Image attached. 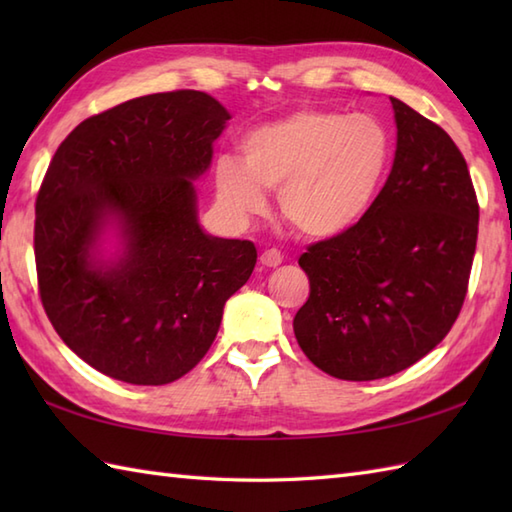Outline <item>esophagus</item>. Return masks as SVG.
I'll use <instances>...</instances> for the list:
<instances>
[{"label": "esophagus", "mask_w": 512, "mask_h": 512, "mask_svg": "<svg viewBox=\"0 0 512 512\" xmlns=\"http://www.w3.org/2000/svg\"><path fill=\"white\" fill-rule=\"evenodd\" d=\"M281 262H284V255H281V250H277V248H268L262 255H259V264H262L264 268H277Z\"/></svg>", "instance_id": "esophagus-1"}]
</instances>
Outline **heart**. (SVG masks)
<instances>
[{"label":"heart","instance_id":"obj_1","mask_svg":"<svg viewBox=\"0 0 512 512\" xmlns=\"http://www.w3.org/2000/svg\"><path fill=\"white\" fill-rule=\"evenodd\" d=\"M242 158L224 154L213 169L222 217L244 228L268 211L279 189L286 220L310 237L345 233L372 209L391 165V138L374 116L299 110L242 138Z\"/></svg>","mask_w":512,"mask_h":512}]
</instances>
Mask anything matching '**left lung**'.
<instances>
[{
	"label": "left lung",
	"mask_w": 512,
	"mask_h": 512,
	"mask_svg": "<svg viewBox=\"0 0 512 512\" xmlns=\"http://www.w3.org/2000/svg\"><path fill=\"white\" fill-rule=\"evenodd\" d=\"M396 156L372 209L299 257L310 297L292 321L325 374L376 380L427 356L460 314L477 244L469 167L442 127L389 96Z\"/></svg>",
	"instance_id": "8db88e82"
}]
</instances>
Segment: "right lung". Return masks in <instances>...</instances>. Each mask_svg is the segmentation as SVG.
I'll list each match as a JSON object with an SVG mask.
<instances>
[{"label":"right lung","instance_id":"1","mask_svg":"<svg viewBox=\"0 0 512 512\" xmlns=\"http://www.w3.org/2000/svg\"><path fill=\"white\" fill-rule=\"evenodd\" d=\"M228 121L206 92L140 96L74 127L50 162L35 206L41 303L105 376L167 385L191 372L253 273L255 244L198 217L193 182Z\"/></svg>","mask_w":512,"mask_h":512}]
</instances>
